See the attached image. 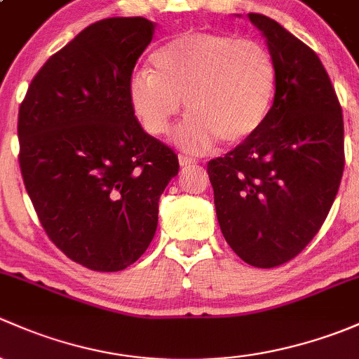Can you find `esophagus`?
Wrapping results in <instances>:
<instances>
[{"label": "esophagus", "instance_id": "obj_1", "mask_svg": "<svg viewBox=\"0 0 359 359\" xmlns=\"http://www.w3.org/2000/svg\"><path fill=\"white\" fill-rule=\"evenodd\" d=\"M178 161H180V165H181V168H191V165L197 164V161H195V158L187 157V155H180Z\"/></svg>", "mask_w": 359, "mask_h": 359}]
</instances>
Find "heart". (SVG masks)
Segmentation results:
<instances>
[{"label": "heart", "mask_w": 359, "mask_h": 359, "mask_svg": "<svg viewBox=\"0 0 359 359\" xmlns=\"http://www.w3.org/2000/svg\"><path fill=\"white\" fill-rule=\"evenodd\" d=\"M154 70L131 74L128 98L149 135L171 129L183 100L188 116L172 140L181 150L202 154L217 140L236 145L264 124L276 90L268 48L224 32H184L154 55Z\"/></svg>", "instance_id": "heart-1"}]
</instances>
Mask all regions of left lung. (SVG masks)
Returning <instances> with one entry per match:
<instances>
[{
  "mask_svg": "<svg viewBox=\"0 0 359 359\" xmlns=\"http://www.w3.org/2000/svg\"><path fill=\"white\" fill-rule=\"evenodd\" d=\"M276 67L264 124L209 161L221 233L256 268L294 259L318 233L344 171V121L318 55L273 18L249 13Z\"/></svg>",
  "mask_w": 359,
  "mask_h": 359,
  "instance_id": "1",
  "label": "left lung"
}]
</instances>
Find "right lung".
Masks as SVG:
<instances>
[{"mask_svg": "<svg viewBox=\"0 0 359 359\" xmlns=\"http://www.w3.org/2000/svg\"><path fill=\"white\" fill-rule=\"evenodd\" d=\"M143 17H112L51 55L18 110L22 178L44 231L95 271L142 257L178 155L143 131L128 84L154 38Z\"/></svg>", "mask_w": 359, "mask_h": 359, "instance_id": "obj_1", "label": "right lung"}]
</instances>
